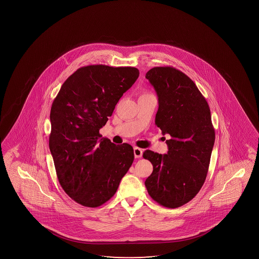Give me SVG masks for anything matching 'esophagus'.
<instances>
[{"label": "esophagus", "instance_id": "34e87169", "mask_svg": "<svg viewBox=\"0 0 259 259\" xmlns=\"http://www.w3.org/2000/svg\"><path fill=\"white\" fill-rule=\"evenodd\" d=\"M142 152H143L142 149H140V148H136V147H135V149H134V153H135V156L136 158L142 157Z\"/></svg>", "mask_w": 259, "mask_h": 259}]
</instances>
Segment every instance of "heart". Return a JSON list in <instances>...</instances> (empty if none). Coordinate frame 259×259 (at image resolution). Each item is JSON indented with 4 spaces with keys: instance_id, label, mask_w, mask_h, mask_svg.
<instances>
[{
    "instance_id": "obj_1",
    "label": "heart",
    "mask_w": 259,
    "mask_h": 259,
    "mask_svg": "<svg viewBox=\"0 0 259 259\" xmlns=\"http://www.w3.org/2000/svg\"><path fill=\"white\" fill-rule=\"evenodd\" d=\"M149 93H143V94H142V96H149Z\"/></svg>"
}]
</instances>
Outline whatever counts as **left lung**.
I'll return each instance as SVG.
<instances>
[{"mask_svg":"<svg viewBox=\"0 0 259 259\" xmlns=\"http://www.w3.org/2000/svg\"><path fill=\"white\" fill-rule=\"evenodd\" d=\"M145 77L158 97L155 124L163 135H170L167 154L143 153L153 164L145 186L153 200L174 209L191 201L204 183L215 131L208 103L182 71L154 67Z\"/></svg>","mask_w":259,"mask_h":259,"instance_id":"left-lung-1","label":"left lung"}]
</instances>
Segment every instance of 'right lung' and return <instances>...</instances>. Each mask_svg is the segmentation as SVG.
Listing matches in <instances>:
<instances>
[{"label": "right lung", "instance_id": "obj_1", "mask_svg": "<svg viewBox=\"0 0 259 259\" xmlns=\"http://www.w3.org/2000/svg\"><path fill=\"white\" fill-rule=\"evenodd\" d=\"M139 74L135 67L79 68L54 100L50 152L61 187L81 205L96 208L109 201L134 162L131 145H116L99 130Z\"/></svg>", "mask_w": 259, "mask_h": 259}]
</instances>
